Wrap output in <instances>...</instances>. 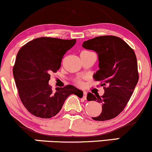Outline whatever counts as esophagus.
<instances>
[{
	"label": "esophagus",
	"mask_w": 152,
	"mask_h": 152,
	"mask_svg": "<svg viewBox=\"0 0 152 152\" xmlns=\"http://www.w3.org/2000/svg\"><path fill=\"white\" fill-rule=\"evenodd\" d=\"M86 96H87V93H86V91H83V98L85 100H86Z\"/></svg>",
	"instance_id": "34e87169"
}]
</instances>
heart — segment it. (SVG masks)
<instances>
[{"instance_id": "heart-1", "label": "heart", "mask_w": 152, "mask_h": 152, "mask_svg": "<svg viewBox=\"0 0 152 152\" xmlns=\"http://www.w3.org/2000/svg\"><path fill=\"white\" fill-rule=\"evenodd\" d=\"M82 53H91L89 51H83ZM75 83H76V85H78V86H82L83 85V82H82L81 80L80 79H76V81H75Z\"/></svg>"}]
</instances>
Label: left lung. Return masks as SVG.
<instances>
[{
    "label": "left lung",
    "instance_id": "1",
    "mask_svg": "<svg viewBox=\"0 0 152 152\" xmlns=\"http://www.w3.org/2000/svg\"><path fill=\"white\" fill-rule=\"evenodd\" d=\"M86 49L99 54V70L94 74L96 81L104 87V95L87 94L88 101L102 104L95 121H106L118 116L124 109L139 81L137 57L134 50L121 38L114 36H98L84 41Z\"/></svg>",
    "mask_w": 152,
    "mask_h": 152
}]
</instances>
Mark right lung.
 I'll return each mask as SVG.
<instances>
[{
    "label": "right lung",
    "instance_id": "add662e5",
    "mask_svg": "<svg viewBox=\"0 0 152 152\" xmlns=\"http://www.w3.org/2000/svg\"><path fill=\"white\" fill-rule=\"evenodd\" d=\"M76 40L50 37L35 38L23 46L13 66V76L20 101L35 116L50 118L61 109L71 94H82L72 85L57 88L48 85L50 74L60 69L64 54Z\"/></svg>",
    "mask_w": 152,
    "mask_h": 152
}]
</instances>
